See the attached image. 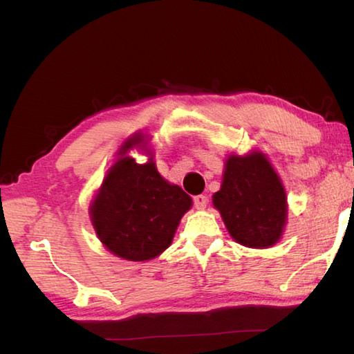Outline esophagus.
<instances>
[{
    "label": "esophagus",
    "mask_w": 354,
    "mask_h": 354,
    "mask_svg": "<svg viewBox=\"0 0 354 354\" xmlns=\"http://www.w3.org/2000/svg\"><path fill=\"white\" fill-rule=\"evenodd\" d=\"M194 205L196 209H200L201 211V209H205L207 206V196H205V195L194 196Z\"/></svg>",
    "instance_id": "esophagus-1"
}]
</instances>
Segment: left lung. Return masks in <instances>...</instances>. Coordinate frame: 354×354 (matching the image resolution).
<instances>
[{"instance_id": "1", "label": "left lung", "mask_w": 354, "mask_h": 354, "mask_svg": "<svg viewBox=\"0 0 354 354\" xmlns=\"http://www.w3.org/2000/svg\"><path fill=\"white\" fill-rule=\"evenodd\" d=\"M230 236L248 248H270L287 225V195L267 156L230 154L221 187L212 196Z\"/></svg>"}]
</instances>
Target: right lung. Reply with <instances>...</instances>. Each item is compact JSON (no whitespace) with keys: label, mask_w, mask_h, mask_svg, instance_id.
Listing matches in <instances>:
<instances>
[{"label":"right lung","mask_w":354,"mask_h":354,"mask_svg":"<svg viewBox=\"0 0 354 354\" xmlns=\"http://www.w3.org/2000/svg\"><path fill=\"white\" fill-rule=\"evenodd\" d=\"M145 142L131 136L118 149V159L104 176L88 215L107 251L127 261H149L170 247L179 221L192 207V198L170 184L156 169L153 153L137 164L129 149ZM148 151V149H147Z\"/></svg>","instance_id":"right-lung-1"}]
</instances>
